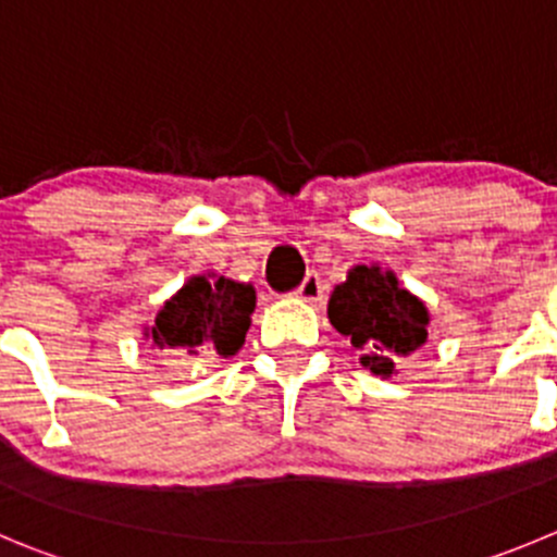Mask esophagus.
I'll use <instances>...</instances> for the list:
<instances>
[{"label":"esophagus","instance_id":"esophagus-1","mask_svg":"<svg viewBox=\"0 0 557 557\" xmlns=\"http://www.w3.org/2000/svg\"><path fill=\"white\" fill-rule=\"evenodd\" d=\"M295 298L306 300V304H320V300H322V282H320V275H317V273L306 275L304 284H300V287L295 289Z\"/></svg>","mask_w":557,"mask_h":557}]
</instances>
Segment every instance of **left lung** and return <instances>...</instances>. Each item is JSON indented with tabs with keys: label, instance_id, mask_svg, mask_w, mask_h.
<instances>
[{
	"label": "left lung",
	"instance_id": "left-lung-1",
	"mask_svg": "<svg viewBox=\"0 0 557 557\" xmlns=\"http://www.w3.org/2000/svg\"><path fill=\"white\" fill-rule=\"evenodd\" d=\"M327 320L361 349V367L388 380L396 363L429 342V309L407 293L394 270L355 264L327 300Z\"/></svg>",
	"mask_w": 557,
	"mask_h": 557
}]
</instances>
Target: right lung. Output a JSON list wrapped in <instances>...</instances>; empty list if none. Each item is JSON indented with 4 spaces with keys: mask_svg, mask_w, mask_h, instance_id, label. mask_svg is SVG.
Returning <instances> with one entry per match:
<instances>
[{
    "mask_svg": "<svg viewBox=\"0 0 557 557\" xmlns=\"http://www.w3.org/2000/svg\"><path fill=\"white\" fill-rule=\"evenodd\" d=\"M257 289L208 270L188 282L161 306L156 322L145 327L150 349L232 358L246 344Z\"/></svg>",
    "mask_w": 557,
    "mask_h": 557,
    "instance_id": "add662e5",
    "label": "right lung"
}]
</instances>
